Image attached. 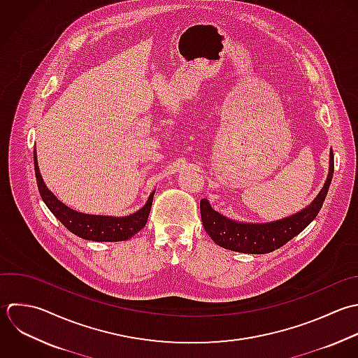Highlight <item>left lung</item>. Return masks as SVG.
<instances>
[{
    "label": "left lung",
    "mask_w": 358,
    "mask_h": 358,
    "mask_svg": "<svg viewBox=\"0 0 358 358\" xmlns=\"http://www.w3.org/2000/svg\"><path fill=\"white\" fill-rule=\"evenodd\" d=\"M334 152L331 149L328 178L310 206L301 212L271 223H241L213 210L208 199L201 201V217L209 237L220 247L244 254H268L283 247L300 234L320 213L334 177Z\"/></svg>",
    "instance_id": "8db88e82"
}]
</instances>
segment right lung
Returning <instances> with one entry per match:
<instances>
[{"label": "right lung", "instance_id": "1", "mask_svg": "<svg viewBox=\"0 0 358 358\" xmlns=\"http://www.w3.org/2000/svg\"><path fill=\"white\" fill-rule=\"evenodd\" d=\"M33 160H34L37 188L41 199L44 201L50 212L75 236L83 240H92V241H104V243L125 241L145 227L150 213L155 191L150 194L146 205L129 216L113 217V216H96V215L80 213L68 208L62 202H59L54 196V194L45 187L38 171L36 149L33 152Z\"/></svg>", "mask_w": 358, "mask_h": 358}]
</instances>
